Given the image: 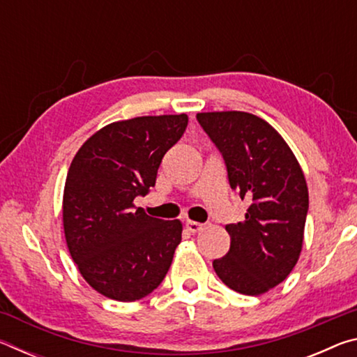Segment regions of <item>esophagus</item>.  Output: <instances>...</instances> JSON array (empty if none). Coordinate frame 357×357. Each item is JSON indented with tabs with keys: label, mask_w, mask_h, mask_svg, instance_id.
I'll use <instances>...</instances> for the list:
<instances>
[{
	"label": "esophagus",
	"mask_w": 357,
	"mask_h": 357,
	"mask_svg": "<svg viewBox=\"0 0 357 357\" xmlns=\"http://www.w3.org/2000/svg\"><path fill=\"white\" fill-rule=\"evenodd\" d=\"M185 227H187V229H189L190 233H198V231H202V229L204 228L203 223L195 222V220H187L185 222Z\"/></svg>",
	"instance_id": "1"
}]
</instances>
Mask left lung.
Masks as SVG:
<instances>
[{
    "mask_svg": "<svg viewBox=\"0 0 357 357\" xmlns=\"http://www.w3.org/2000/svg\"><path fill=\"white\" fill-rule=\"evenodd\" d=\"M197 119L225 160L229 187L250 200L244 222L225 227L231 244L214 271L234 291L263 294L298 263L309 211L304 173L279 132L255 114L211 112Z\"/></svg>",
    "mask_w": 357,
    "mask_h": 357,
    "instance_id": "left-lung-1",
    "label": "left lung"
}]
</instances>
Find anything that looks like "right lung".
<instances>
[{
  "instance_id": "obj_1",
  "label": "right lung",
  "mask_w": 357,
  "mask_h": 357,
  "mask_svg": "<svg viewBox=\"0 0 357 357\" xmlns=\"http://www.w3.org/2000/svg\"><path fill=\"white\" fill-rule=\"evenodd\" d=\"M187 114L118 121L89 137L64 185L66 243L83 279L107 298L132 302L160 285L181 243L179 220L149 217L134 200L155 185Z\"/></svg>"
}]
</instances>
